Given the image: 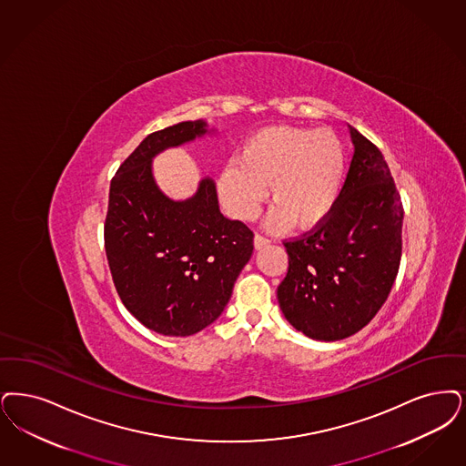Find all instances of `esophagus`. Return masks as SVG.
<instances>
[{
  "mask_svg": "<svg viewBox=\"0 0 466 466\" xmlns=\"http://www.w3.org/2000/svg\"><path fill=\"white\" fill-rule=\"evenodd\" d=\"M267 244H270L268 238H265V236H261V234L255 236V248H257V249H260V248L267 246Z\"/></svg>",
  "mask_w": 466,
  "mask_h": 466,
  "instance_id": "obj_1",
  "label": "esophagus"
}]
</instances>
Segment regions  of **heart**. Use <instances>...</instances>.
I'll return each instance as SVG.
<instances>
[{"mask_svg": "<svg viewBox=\"0 0 466 466\" xmlns=\"http://www.w3.org/2000/svg\"><path fill=\"white\" fill-rule=\"evenodd\" d=\"M345 161L343 142L333 130L268 127L244 142L238 163L225 167L220 190L227 206L249 220L270 186L276 206L270 224L310 228L338 203Z\"/></svg>", "mask_w": 466, "mask_h": 466, "instance_id": "b5f03b06", "label": "heart"}]
</instances>
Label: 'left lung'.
<instances>
[{
	"label": "left lung",
	"instance_id": "left-lung-1",
	"mask_svg": "<svg viewBox=\"0 0 466 466\" xmlns=\"http://www.w3.org/2000/svg\"><path fill=\"white\" fill-rule=\"evenodd\" d=\"M354 157L333 211L284 241L280 310L303 335L336 341L371 322L390 295L402 255L400 194L383 154L350 127Z\"/></svg>",
	"mask_w": 466,
	"mask_h": 466
}]
</instances>
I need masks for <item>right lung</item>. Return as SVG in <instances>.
<instances>
[{"label":"right lung","instance_id":"add662e5","mask_svg":"<svg viewBox=\"0 0 466 466\" xmlns=\"http://www.w3.org/2000/svg\"><path fill=\"white\" fill-rule=\"evenodd\" d=\"M205 133L201 119L150 133L111 180L104 244L112 280L131 316L159 335L209 326L253 253V230L220 213L213 180L190 199L171 201L152 178L157 152Z\"/></svg>","mask_w":466,"mask_h":466}]
</instances>
